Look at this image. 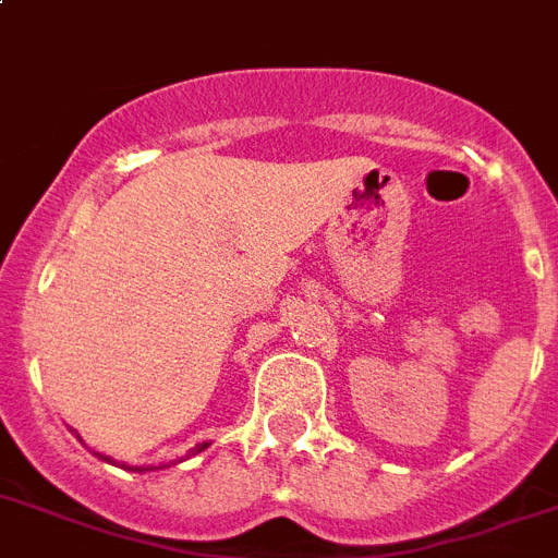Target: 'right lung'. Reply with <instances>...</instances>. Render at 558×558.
Wrapping results in <instances>:
<instances>
[{
	"label": "right lung",
	"instance_id": "1",
	"mask_svg": "<svg viewBox=\"0 0 558 558\" xmlns=\"http://www.w3.org/2000/svg\"><path fill=\"white\" fill-rule=\"evenodd\" d=\"M207 448V441H202V445H196V448H191L187 450L185 456H182V459H191V456H196V453H202V450ZM99 456V459H105V462H113V459H110V456H102V453H96ZM182 459H177V462H182ZM173 462V464H177ZM124 471H136V473H145V471H159V468H168V464H159V468H154V464H150V468H142V464H122Z\"/></svg>",
	"mask_w": 558,
	"mask_h": 558
}]
</instances>
